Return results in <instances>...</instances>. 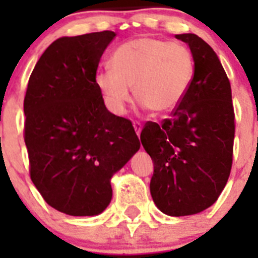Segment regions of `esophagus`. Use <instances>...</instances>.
Wrapping results in <instances>:
<instances>
[{"instance_id":"esophagus-1","label":"esophagus","mask_w":258,"mask_h":258,"mask_svg":"<svg viewBox=\"0 0 258 258\" xmlns=\"http://www.w3.org/2000/svg\"><path fill=\"white\" fill-rule=\"evenodd\" d=\"M133 126H134V129H136L137 136H140L141 131H142V124H141L140 121H134L133 122Z\"/></svg>"}]
</instances>
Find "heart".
I'll use <instances>...</instances> for the list:
<instances>
[{
    "mask_svg": "<svg viewBox=\"0 0 258 258\" xmlns=\"http://www.w3.org/2000/svg\"><path fill=\"white\" fill-rule=\"evenodd\" d=\"M195 75V61L187 46L154 37H140L121 44L111 56V70L95 76V85L111 111L122 113L136 99L151 112L173 111L187 94Z\"/></svg>",
    "mask_w": 258,
    "mask_h": 258,
    "instance_id": "b5f03b06",
    "label": "heart"
}]
</instances>
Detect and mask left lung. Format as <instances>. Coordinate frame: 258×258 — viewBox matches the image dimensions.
Segmentation results:
<instances>
[{
	"instance_id": "8db88e82",
	"label": "left lung",
	"mask_w": 258,
	"mask_h": 258,
	"mask_svg": "<svg viewBox=\"0 0 258 258\" xmlns=\"http://www.w3.org/2000/svg\"><path fill=\"white\" fill-rule=\"evenodd\" d=\"M195 75L187 94L161 124L147 121L141 142L154 161L150 191L168 216L197 214L216 203L232 165L235 113L231 86L217 54L192 33Z\"/></svg>"
}]
</instances>
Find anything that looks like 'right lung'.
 I'll use <instances>...</instances> for the list:
<instances>
[{"label": "right lung", "mask_w": 258, "mask_h": 258, "mask_svg": "<svg viewBox=\"0 0 258 258\" xmlns=\"http://www.w3.org/2000/svg\"><path fill=\"white\" fill-rule=\"evenodd\" d=\"M93 32L54 41L24 97L29 175L45 202L70 216H95L112 198L111 177L141 147L131 120L111 113L95 85L115 37Z\"/></svg>", "instance_id": "1"}]
</instances>
